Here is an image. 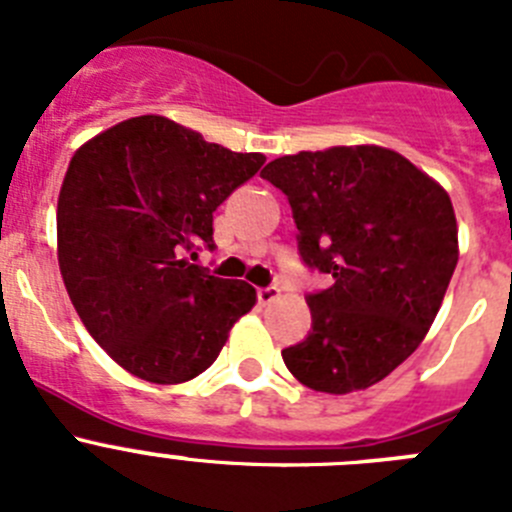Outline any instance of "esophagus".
Here are the masks:
<instances>
[{"mask_svg": "<svg viewBox=\"0 0 512 512\" xmlns=\"http://www.w3.org/2000/svg\"><path fill=\"white\" fill-rule=\"evenodd\" d=\"M256 297H259L261 305H269V302H274L279 297V287H274V284H269V287H259Z\"/></svg>", "mask_w": 512, "mask_h": 512, "instance_id": "34e87169", "label": "esophagus"}]
</instances>
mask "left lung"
Listing matches in <instances>:
<instances>
[{
  "mask_svg": "<svg viewBox=\"0 0 512 512\" xmlns=\"http://www.w3.org/2000/svg\"><path fill=\"white\" fill-rule=\"evenodd\" d=\"M261 176L287 194L305 266L333 277L307 295L312 330L284 364L328 395L382 382L420 346L459 261L449 194L382 146L300 151Z\"/></svg>",
  "mask_w": 512,
  "mask_h": 512,
  "instance_id": "1",
  "label": "left lung"
}]
</instances>
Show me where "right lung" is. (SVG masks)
Returning a JSON list of instances; mask_svg holds the SVG:
<instances>
[{
    "mask_svg": "<svg viewBox=\"0 0 512 512\" xmlns=\"http://www.w3.org/2000/svg\"><path fill=\"white\" fill-rule=\"evenodd\" d=\"M264 161L161 115L117 122L74 153L58 194V266L89 336L122 369L189 382L256 305L251 284L188 257L215 248L212 212Z\"/></svg>",
    "mask_w": 512,
    "mask_h": 512,
    "instance_id": "1",
    "label": "right lung"
}]
</instances>
